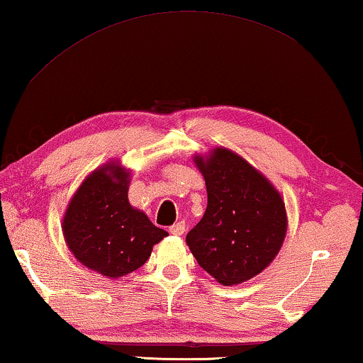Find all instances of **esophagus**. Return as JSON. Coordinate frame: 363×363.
<instances>
[{
    "mask_svg": "<svg viewBox=\"0 0 363 363\" xmlns=\"http://www.w3.org/2000/svg\"><path fill=\"white\" fill-rule=\"evenodd\" d=\"M169 232L173 233V235H182L184 232H186V223L184 220H179V223H176L169 227Z\"/></svg>",
    "mask_w": 363,
    "mask_h": 363,
    "instance_id": "34e87169",
    "label": "esophagus"
}]
</instances>
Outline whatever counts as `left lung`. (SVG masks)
Wrapping results in <instances>:
<instances>
[{"label": "left lung", "mask_w": 363, "mask_h": 363, "mask_svg": "<svg viewBox=\"0 0 363 363\" xmlns=\"http://www.w3.org/2000/svg\"><path fill=\"white\" fill-rule=\"evenodd\" d=\"M208 206L186 242L219 284L237 285L266 269L284 243L285 203L266 177L227 149L195 158Z\"/></svg>", "instance_id": "left-lung-1"}]
</instances>
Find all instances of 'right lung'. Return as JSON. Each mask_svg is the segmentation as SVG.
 <instances>
[{
	"instance_id": "add662e5",
	"label": "right lung",
	"mask_w": 363,
	"mask_h": 363,
	"mask_svg": "<svg viewBox=\"0 0 363 363\" xmlns=\"http://www.w3.org/2000/svg\"><path fill=\"white\" fill-rule=\"evenodd\" d=\"M128 177L130 173L115 163L94 171L73 195L62 224L77 259L108 279L139 269L153 245L168 235L130 205Z\"/></svg>"
}]
</instances>
